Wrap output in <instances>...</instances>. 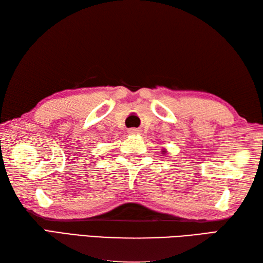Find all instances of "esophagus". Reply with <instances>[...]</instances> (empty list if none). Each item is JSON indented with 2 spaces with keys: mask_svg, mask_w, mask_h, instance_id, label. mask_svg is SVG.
Wrapping results in <instances>:
<instances>
[{
  "mask_svg": "<svg viewBox=\"0 0 263 263\" xmlns=\"http://www.w3.org/2000/svg\"><path fill=\"white\" fill-rule=\"evenodd\" d=\"M140 132H141V131H140L139 129H130L129 131H127V133L132 134V136H136V134H139Z\"/></svg>",
  "mask_w": 263,
  "mask_h": 263,
  "instance_id": "34e87169",
  "label": "esophagus"
}]
</instances>
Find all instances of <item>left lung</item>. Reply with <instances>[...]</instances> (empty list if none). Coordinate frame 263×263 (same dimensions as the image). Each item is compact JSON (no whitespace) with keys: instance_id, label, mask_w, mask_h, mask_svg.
<instances>
[{"instance_id":"1","label":"left lung","mask_w":263,"mask_h":263,"mask_svg":"<svg viewBox=\"0 0 263 263\" xmlns=\"http://www.w3.org/2000/svg\"><path fill=\"white\" fill-rule=\"evenodd\" d=\"M161 152H162V155H166V149H164V148H163V149L161 150Z\"/></svg>"}]
</instances>
